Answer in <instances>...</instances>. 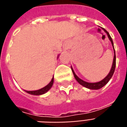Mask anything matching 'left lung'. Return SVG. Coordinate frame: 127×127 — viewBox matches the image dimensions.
Segmentation results:
<instances>
[{
  "label": "left lung",
  "instance_id": "8db88e82",
  "mask_svg": "<svg viewBox=\"0 0 127 127\" xmlns=\"http://www.w3.org/2000/svg\"><path fill=\"white\" fill-rule=\"evenodd\" d=\"M103 29L104 32H105L106 34H107V36L109 40L111 42L112 46H113V48L114 50V58H113V64H112V67L111 68V70H110L109 74L106 76L103 79H102L101 81H99V82H96V83H89V82H87V81H85L82 80L81 79H80L78 76H77V75L75 74L74 72V71L72 67H71V70H72V72L73 73V75H74V77L75 78V79L77 80V81L78 83L81 85L83 87H86V88H88L89 89H99L102 88V87L105 86V85L107 84V83L109 81V80L111 79V78L113 76V75L114 73V71H115V66H116V56H115V49H114V46H113V40H112L111 37L110 36V34H109V32L104 28H101Z\"/></svg>",
  "mask_w": 127,
  "mask_h": 127
}]
</instances>
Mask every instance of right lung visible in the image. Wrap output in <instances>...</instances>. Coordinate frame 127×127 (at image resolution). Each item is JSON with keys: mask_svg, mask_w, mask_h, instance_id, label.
I'll return each instance as SVG.
<instances>
[{"mask_svg": "<svg viewBox=\"0 0 127 127\" xmlns=\"http://www.w3.org/2000/svg\"><path fill=\"white\" fill-rule=\"evenodd\" d=\"M60 56V55H58V58H59ZM53 83H54V77H52V79L51 80L50 83H48V85L45 86L44 87L42 88V89H38V90H36V91H26V90H24V91H25L26 93H29V94H31V95H43L44 93H47L50 89H51V87H52Z\"/></svg>", "mask_w": 127, "mask_h": 127, "instance_id": "right-lung-1", "label": "right lung"}]
</instances>
